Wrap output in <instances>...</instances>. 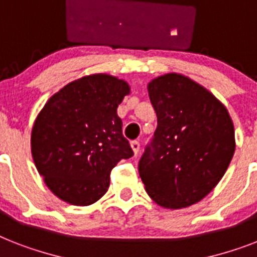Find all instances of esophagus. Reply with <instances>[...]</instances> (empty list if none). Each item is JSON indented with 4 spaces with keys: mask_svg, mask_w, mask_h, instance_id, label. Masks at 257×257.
Returning <instances> with one entry per match:
<instances>
[{
    "mask_svg": "<svg viewBox=\"0 0 257 257\" xmlns=\"http://www.w3.org/2000/svg\"><path fill=\"white\" fill-rule=\"evenodd\" d=\"M131 147H132L133 152H135V156H137V154H139V152H140V143H139V141H132Z\"/></svg>",
    "mask_w": 257,
    "mask_h": 257,
    "instance_id": "34e87169",
    "label": "esophagus"
}]
</instances>
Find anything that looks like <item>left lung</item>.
Listing matches in <instances>:
<instances>
[{
	"mask_svg": "<svg viewBox=\"0 0 257 257\" xmlns=\"http://www.w3.org/2000/svg\"><path fill=\"white\" fill-rule=\"evenodd\" d=\"M148 92L157 129L140 160V177L161 207H189L218 185L232 160V118L208 89L185 75H161Z\"/></svg>",
	"mask_w": 257,
	"mask_h": 257,
	"instance_id": "8db88e82",
	"label": "left lung"
}]
</instances>
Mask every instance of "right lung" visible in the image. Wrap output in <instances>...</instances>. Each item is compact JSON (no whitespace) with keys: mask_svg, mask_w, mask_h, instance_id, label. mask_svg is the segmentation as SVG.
<instances>
[{"mask_svg":"<svg viewBox=\"0 0 257 257\" xmlns=\"http://www.w3.org/2000/svg\"><path fill=\"white\" fill-rule=\"evenodd\" d=\"M131 87L108 74L87 75L54 93L35 118L31 154L46 186L74 206L107 193L110 170L133 150L117 107Z\"/></svg>","mask_w":257,"mask_h":257,"instance_id":"add662e5","label":"right lung"}]
</instances>
